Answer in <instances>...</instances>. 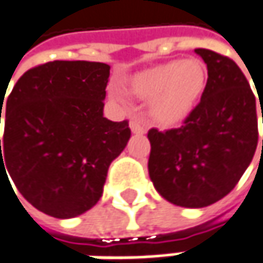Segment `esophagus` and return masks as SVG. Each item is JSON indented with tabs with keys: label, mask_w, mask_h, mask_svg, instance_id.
Wrapping results in <instances>:
<instances>
[{
	"label": "esophagus",
	"mask_w": 263,
	"mask_h": 263,
	"mask_svg": "<svg viewBox=\"0 0 263 263\" xmlns=\"http://www.w3.org/2000/svg\"><path fill=\"white\" fill-rule=\"evenodd\" d=\"M129 128H131V131L134 134H137V135H143V134H146V128L138 122V120H131L129 122Z\"/></svg>",
	"instance_id": "1"
}]
</instances>
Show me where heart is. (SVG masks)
Returning a JSON list of instances; mask_svg holds the SVG:
<instances>
[{
    "label": "heart",
    "mask_w": 263,
    "mask_h": 263,
    "mask_svg": "<svg viewBox=\"0 0 263 263\" xmlns=\"http://www.w3.org/2000/svg\"><path fill=\"white\" fill-rule=\"evenodd\" d=\"M205 85V68L196 59H173L134 74L128 90L140 100H150L148 113L161 126H174L192 111ZM111 98L122 101L117 90Z\"/></svg>",
    "instance_id": "obj_1"
}]
</instances>
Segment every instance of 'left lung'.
I'll use <instances>...</instances> for the list:
<instances>
[{
	"instance_id": "8db88e82",
	"label": "left lung",
	"mask_w": 263,
	"mask_h": 263,
	"mask_svg": "<svg viewBox=\"0 0 263 263\" xmlns=\"http://www.w3.org/2000/svg\"><path fill=\"white\" fill-rule=\"evenodd\" d=\"M195 53L209 71L199 104L180 128H153L147 134L148 176L155 189L168 202L186 209H202L226 196L257 146L256 98L242 71L232 59L209 49H195Z\"/></svg>"
}]
</instances>
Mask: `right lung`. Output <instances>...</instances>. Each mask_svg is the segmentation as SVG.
Returning <instances> with one entry per match:
<instances>
[{
  "mask_svg": "<svg viewBox=\"0 0 263 263\" xmlns=\"http://www.w3.org/2000/svg\"><path fill=\"white\" fill-rule=\"evenodd\" d=\"M108 77L102 62L53 61L26 71L8 97L0 174L7 167L25 199L52 217L92 209L131 138L128 120L102 115Z\"/></svg>",
  "mask_w": 263,
  "mask_h": 263,
  "instance_id": "1",
  "label": "right lung"
}]
</instances>
